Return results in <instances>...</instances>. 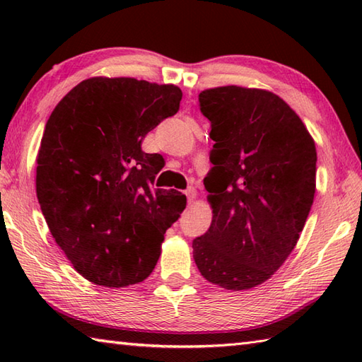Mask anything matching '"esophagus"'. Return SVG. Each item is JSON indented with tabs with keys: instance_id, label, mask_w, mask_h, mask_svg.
Returning <instances> with one entry per match:
<instances>
[{
	"instance_id": "obj_1",
	"label": "esophagus",
	"mask_w": 362,
	"mask_h": 362,
	"mask_svg": "<svg viewBox=\"0 0 362 362\" xmlns=\"http://www.w3.org/2000/svg\"><path fill=\"white\" fill-rule=\"evenodd\" d=\"M185 196H187V199H188V204H191L196 199V189L194 188H188L187 191H185Z\"/></svg>"
}]
</instances>
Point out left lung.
Masks as SVG:
<instances>
[{
  "label": "left lung",
  "instance_id": "8db88e82",
  "mask_svg": "<svg viewBox=\"0 0 362 362\" xmlns=\"http://www.w3.org/2000/svg\"><path fill=\"white\" fill-rule=\"evenodd\" d=\"M213 168L204 179L213 219L193 241L199 272L244 291L271 279L296 247L316 193V144L298 115L272 91L204 90Z\"/></svg>",
  "mask_w": 362,
  "mask_h": 362
}]
</instances>
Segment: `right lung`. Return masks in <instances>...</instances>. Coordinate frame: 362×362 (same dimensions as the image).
<instances>
[{
  "instance_id": "right-lung-1",
  "label": "right lung",
  "mask_w": 362,
  "mask_h": 362,
  "mask_svg": "<svg viewBox=\"0 0 362 362\" xmlns=\"http://www.w3.org/2000/svg\"><path fill=\"white\" fill-rule=\"evenodd\" d=\"M173 83L90 78L62 98L37 156V199L57 245L95 284L148 279L166 230L185 210L175 189H153L165 166L143 138L180 107Z\"/></svg>"
}]
</instances>
